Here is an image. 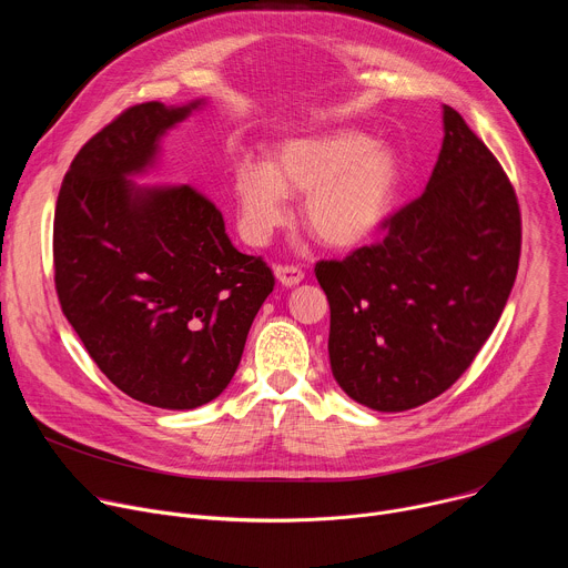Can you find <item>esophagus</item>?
<instances>
[{
    "label": "esophagus",
    "instance_id": "esophagus-1",
    "mask_svg": "<svg viewBox=\"0 0 568 568\" xmlns=\"http://www.w3.org/2000/svg\"><path fill=\"white\" fill-rule=\"evenodd\" d=\"M274 274H276L278 283L285 285V287L298 285L303 281V276H305V272L301 267H296V265H276Z\"/></svg>",
    "mask_w": 568,
    "mask_h": 568
}]
</instances>
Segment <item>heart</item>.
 I'll return each mask as SVG.
<instances>
[{"label":"heart","mask_w":568,"mask_h":568,"mask_svg":"<svg viewBox=\"0 0 568 568\" xmlns=\"http://www.w3.org/2000/svg\"><path fill=\"white\" fill-rule=\"evenodd\" d=\"M397 182V161L388 148L339 130L281 143L270 166L240 159L231 191L240 233L252 245H265L287 224L290 197H305L303 222L312 237L326 247L348 250L384 222Z\"/></svg>","instance_id":"b5f03b06"}]
</instances>
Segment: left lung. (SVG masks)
Wrapping results in <instances>:
<instances>
[{
  "label": "left lung",
  "mask_w": 568,
  "mask_h": 568,
  "mask_svg": "<svg viewBox=\"0 0 568 568\" xmlns=\"http://www.w3.org/2000/svg\"><path fill=\"white\" fill-rule=\"evenodd\" d=\"M425 193L386 217L384 237L318 261L331 303V368L375 412L445 393L493 335L515 285L521 213L497 156L449 105Z\"/></svg>",
  "instance_id": "1"
}]
</instances>
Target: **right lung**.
Masks as SVG:
<instances>
[{
  "label": "right lung",
  "instance_id": "right-lung-1",
  "mask_svg": "<svg viewBox=\"0 0 568 568\" xmlns=\"http://www.w3.org/2000/svg\"><path fill=\"white\" fill-rule=\"evenodd\" d=\"M200 105L121 112L73 156L53 217L55 292L71 328L114 386L173 412L226 388L276 283L261 256L231 245L204 193L128 180Z\"/></svg>",
  "mask_w": 568,
  "mask_h": 568
}]
</instances>
